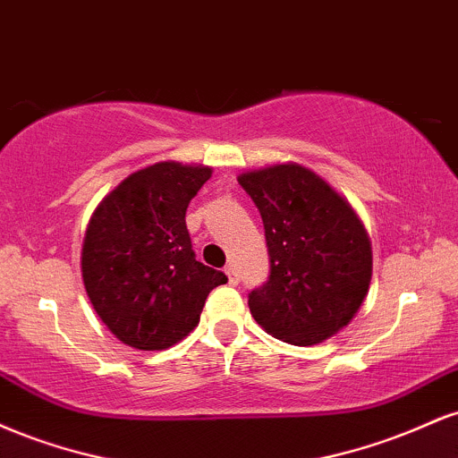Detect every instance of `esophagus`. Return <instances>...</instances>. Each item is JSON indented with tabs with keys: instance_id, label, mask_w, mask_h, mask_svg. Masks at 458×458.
Masks as SVG:
<instances>
[{
	"instance_id": "1",
	"label": "esophagus",
	"mask_w": 458,
	"mask_h": 458,
	"mask_svg": "<svg viewBox=\"0 0 458 458\" xmlns=\"http://www.w3.org/2000/svg\"><path fill=\"white\" fill-rule=\"evenodd\" d=\"M224 273H225V276H228V282L233 284V286H236V284H239V271H236V267H234V265H228V267H225Z\"/></svg>"
}]
</instances>
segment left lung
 Segmentation results:
<instances>
[{
    "instance_id": "1",
    "label": "left lung",
    "mask_w": 458,
    "mask_h": 458,
    "mask_svg": "<svg viewBox=\"0 0 458 458\" xmlns=\"http://www.w3.org/2000/svg\"><path fill=\"white\" fill-rule=\"evenodd\" d=\"M239 185L259 207L269 280L250 293L267 334L312 346L351 323L368 295L372 247L351 204L299 163L243 172Z\"/></svg>"
}]
</instances>
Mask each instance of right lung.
<instances>
[{
	"label": "right lung",
	"instance_id": "obj_1",
	"mask_svg": "<svg viewBox=\"0 0 458 458\" xmlns=\"http://www.w3.org/2000/svg\"><path fill=\"white\" fill-rule=\"evenodd\" d=\"M208 165L161 161L124 178L92 213L81 277L109 331L140 351H161L198 327L225 273L196 260L185 224Z\"/></svg>",
	"mask_w": 458,
	"mask_h": 458
}]
</instances>
